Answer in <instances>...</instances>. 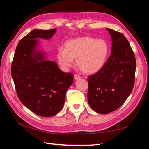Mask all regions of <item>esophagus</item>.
Masks as SVG:
<instances>
[{
  "label": "esophagus",
  "instance_id": "obj_1",
  "mask_svg": "<svg viewBox=\"0 0 149 149\" xmlns=\"http://www.w3.org/2000/svg\"><path fill=\"white\" fill-rule=\"evenodd\" d=\"M74 79L75 80H79V79H81V77L79 76V75H77V74H74Z\"/></svg>",
  "mask_w": 149,
  "mask_h": 149
}]
</instances>
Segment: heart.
<instances>
[{
  "label": "heart",
  "instance_id": "obj_1",
  "mask_svg": "<svg viewBox=\"0 0 149 149\" xmlns=\"http://www.w3.org/2000/svg\"><path fill=\"white\" fill-rule=\"evenodd\" d=\"M109 51V45L105 40L84 36L67 41L64 49L58 50L56 57L63 69L71 68L76 59V65L81 71L93 74L103 68Z\"/></svg>",
  "mask_w": 149,
  "mask_h": 149
}]
</instances>
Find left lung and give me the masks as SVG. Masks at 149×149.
<instances>
[{
    "label": "left lung",
    "mask_w": 149,
    "mask_h": 149,
    "mask_svg": "<svg viewBox=\"0 0 149 149\" xmlns=\"http://www.w3.org/2000/svg\"><path fill=\"white\" fill-rule=\"evenodd\" d=\"M107 29L112 38L111 55L101 70L88 77L89 104L103 114L117 110L127 99L134 86L136 68L134 52L126 37Z\"/></svg>",
    "instance_id": "8db88e82"
}]
</instances>
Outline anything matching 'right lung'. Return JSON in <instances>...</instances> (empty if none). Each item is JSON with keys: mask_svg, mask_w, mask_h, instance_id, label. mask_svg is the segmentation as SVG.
Returning a JSON list of instances; mask_svg holds the SVG:
<instances>
[{"mask_svg": "<svg viewBox=\"0 0 149 149\" xmlns=\"http://www.w3.org/2000/svg\"><path fill=\"white\" fill-rule=\"evenodd\" d=\"M56 29H34L17 45L11 74L20 101L37 115L52 116L64 106L65 93L74 81L72 73L62 72L37 49L38 38L50 39Z\"/></svg>", "mask_w": 149, "mask_h": 149, "instance_id": "1", "label": "right lung"}]
</instances>
